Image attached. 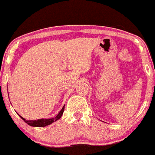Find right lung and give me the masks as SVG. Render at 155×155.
<instances>
[{
	"label": "right lung",
	"mask_w": 155,
	"mask_h": 155,
	"mask_svg": "<svg viewBox=\"0 0 155 155\" xmlns=\"http://www.w3.org/2000/svg\"><path fill=\"white\" fill-rule=\"evenodd\" d=\"M64 109H65V106H63V108L61 109V111L59 112V114H58L56 117L51 119H39V120H26L21 116L20 117L26 122L27 124H29V125L31 126H33V127H45V126L49 125L50 124L53 123L54 122H56L58 120H59L60 117H62V115H63Z\"/></svg>",
	"instance_id": "obj_1"
}]
</instances>
